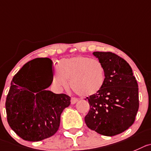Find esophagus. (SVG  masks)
<instances>
[{
  "label": "esophagus",
  "instance_id": "1",
  "mask_svg": "<svg viewBox=\"0 0 151 151\" xmlns=\"http://www.w3.org/2000/svg\"><path fill=\"white\" fill-rule=\"evenodd\" d=\"M77 101H78V100H77L76 98H72L71 99V101H71V104H76V103L77 102Z\"/></svg>",
  "mask_w": 151,
  "mask_h": 151
}]
</instances>
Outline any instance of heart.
<instances>
[{
    "mask_svg": "<svg viewBox=\"0 0 151 151\" xmlns=\"http://www.w3.org/2000/svg\"><path fill=\"white\" fill-rule=\"evenodd\" d=\"M58 70L53 74L54 84L65 88L70 81L73 92L82 97L96 94L104 85L105 69L99 60L81 55L64 58L59 62Z\"/></svg>",
    "mask_w": 151,
    "mask_h": 151,
    "instance_id": "obj_1",
    "label": "heart"
}]
</instances>
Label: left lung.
<instances>
[{
	"instance_id": "1",
	"label": "left lung",
	"mask_w": 151,
	"mask_h": 151,
	"mask_svg": "<svg viewBox=\"0 0 151 151\" xmlns=\"http://www.w3.org/2000/svg\"><path fill=\"white\" fill-rule=\"evenodd\" d=\"M105 69L101 90L87 97L90 110L84 117L87 127L103 136H113L127 130L139 110V88L128 63L110 52H94Z\"/></svg>"
}]
</instances>
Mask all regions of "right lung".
Wrapping results in <instances>:
<instances>
[{"instance_id": "1", "label": "right lung", "mask_w": 151, "mask_h": 151, "mask_svg": "<svg viewBox=\"0 0 151 151\" xmlns=\"http://www.w3.org/2000/svg\"><path fill=\"white\" fill-rule=\"evenodd\" d=\"M51 60L29 61L14 76L6 100L7 122L24 140L38 142L53 136L70 97L47 90L52 82ZM51 77L49 76V71Z\"/></svg>"}]
</instances>
